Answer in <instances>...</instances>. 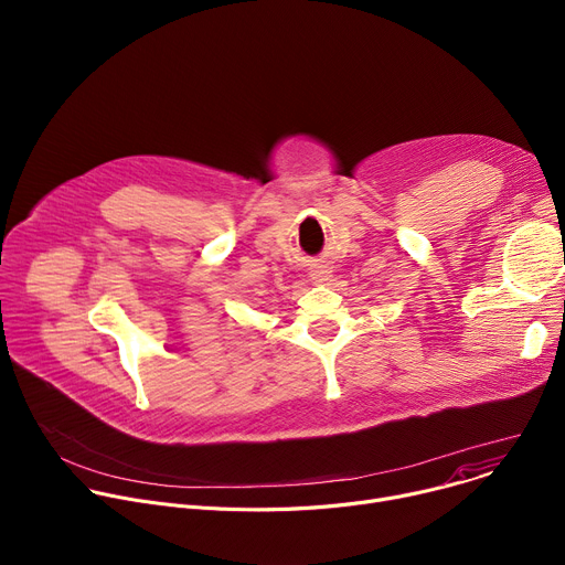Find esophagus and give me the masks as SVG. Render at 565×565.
<instances>
[{
	"instance_id": "obj_1",
	"label": "esophagus",
	"mask_w": 565,
	"mask_h": 565,
	"mask_svg": "<svg viewBox=\"0 0 565 565\" xmlns=\"http://www.w3.org/2000/svg\"><path fill=\"white\" fill-rule=\"evenodd\" d=\"M329 277H331V270L327 268V266H312L310 268V279L312 281H329Z\"/></svg>"
}]
</instances>
